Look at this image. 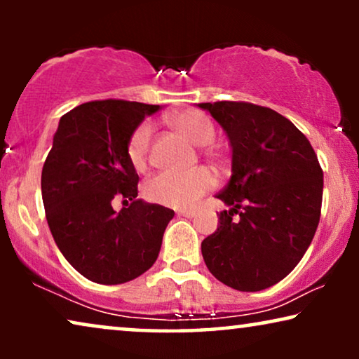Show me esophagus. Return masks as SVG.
<instances>
[{
    "instance_id": "1",
    "label": "esophagus",
    "mask_w": 359,
    "mask_h": 359,
    "mask_svg": "<svg viewBox=\"0 0 359 359\" xmlns=\"http://www.w3.org/2000/svg\"><path fill=\"white\" fill-rule=\"evenodd\" d=\"M178 215H183V217L193 219V217H196V210H191V209H180V210H178Z\"/></svg>"
}]
</instances>
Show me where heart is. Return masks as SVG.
Here are the masks:
<instances>
[{
	"instance_id": "obj_1",
	"label": "heart",
	"mask_w": 359,
	"mask_h": 359,
	"mask_svg": "<svg viewBox=\"0 0 359 359\" xmlns=\"http://www.w3.org/2000/svg\"><path fill=\"white\" fill-rule=\"evenodd\" d=\"M171 126L183 134L191 144L205 147L215 139L212 122L199 111H183L171 117ZM154 135V126L142 122L132 132L127 144V156L137 171H144L150 158V142ZM215 183L214 175L208 168H198L189 173H170L163 171L150 178L144 186L145 198L151 203L170 205V208H188L201 196H204Z\"/></svg>"
}]
</instances>
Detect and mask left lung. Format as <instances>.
Here are the masks:
<instances>
[{
    "mask_svg": "<svg viewBox=\"0 0 359 359\" xmlns=\"http://www.w3.org/2000/svg\"><path fill=\"white\" fill-rule=\"evenodd\" d=\"M198 106L232 149V176L215 196L230 209L201 243L205 266L225 286L262 291L307 252L320 220L323 171L307 137L279 112L237 101Z\"/></svg>",
    "mask_w": 359,
    "mask_h": 359,
    "instance_id": "left-lung-1",
    "label": "left lung"
}]
</instances>
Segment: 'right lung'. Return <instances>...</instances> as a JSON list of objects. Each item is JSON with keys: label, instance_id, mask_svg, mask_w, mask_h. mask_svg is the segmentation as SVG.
I'll return each instance as SVG.
<instances>
[{"label": "right lung", "instance_id": "1", "mask_svg": "<svg viewBox=\"0 0 359 359\" xmlns=\"http://www.w3.org/2000/svg\"><path fill=\"white\" fill-rule=\"evenodd\" d=\"M160 106L104 100L60 117L42 168V201L58 250L78 273L97 284L139 278L158 258L175 212L137 198L139 175L127 144ZM131 203L119 213L111 201Z\"/></svg>", "mask_w": 359, "mask_h": 359}]
</instances>
